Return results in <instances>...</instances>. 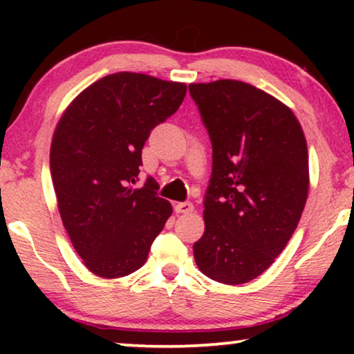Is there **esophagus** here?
Segmentation results:
<instances>
[{
	"label": "esophagus",
	"mask_w": 354,
	"mask_h": 354,
	"mask_svg": "<svg viewBox=\"0 0 354 354\" xmlns=\"http://www.w3.org/2000/svg\"><path fill=\"white\" fill-rule=\"evenodd\" d=\"M174 209H176L177 214H190L195 209V206L192 203H176L174 205Z\"/></svg>",
	"instance_id": "1"
}]
</instances>
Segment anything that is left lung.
Instances as JSON below:
<instances>
[{
	"label": "left lung",
	"instance_id": "left-lung-1",
	"mask_svg": "<svg viewBox=\"0 0 354 354\" xmlns=\"http://www.w3.org/2000/svg\"><path fill=\"white\" fill-rule=\"evenodd\" d=\"M212 143L198 269L240 285L264 272L292 239L309 190L308 145L293 111L240 80L190 84Z\"/></svg>",
	"mask_w": 354,
	"mask_h": 354
}]
</instances>
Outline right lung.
Listing matches in <instances>:
<instances>
[{
	"label": "right lung",
	"instance_id": "1",
	"mask_svg": "<svg viewBox=\"0 0 354 354\" xmlns=\"http://www.w3.org/2000/svg\"><path fill=\"white\" fill-rule=\"evenodd\" d=\"M185 93L182 82L118 72L80 91L56 125L50 167L57 209L82 263L101 279L142 268L172 214L153 178L132 185L145 142Z\"/></svg>",
	"mask_w": 354,
	"mask_h": 354
}]
</instances>
